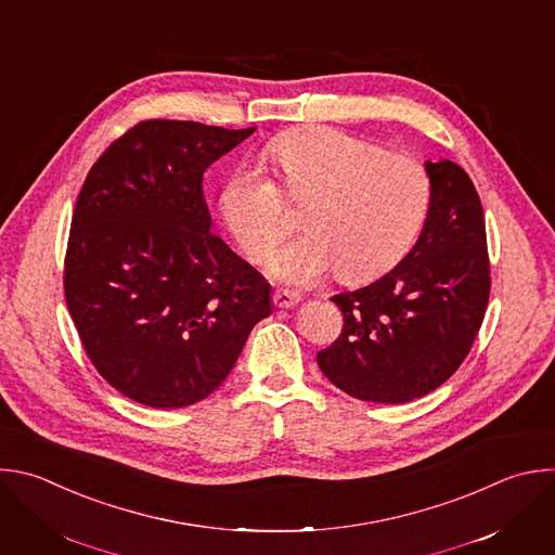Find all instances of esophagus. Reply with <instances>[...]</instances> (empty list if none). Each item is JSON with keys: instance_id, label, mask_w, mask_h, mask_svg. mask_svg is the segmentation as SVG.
Returning a JSON list of instances; mask_svg holds the SVG:
<instances>
[{"instance_id": "esophagus-1", "label": "esophagus", "mask_w": 555, "mask_h": 555, "mask_svg": "<svg viewBox=\"0 0 555 555\" xmlns=\"http://www.w3.org/2000/svg\"><path fill=\"white\" fill-rule=\"evenodd\" d=\"M272 300H274V305L279 309H292V307H296L300 302V294L289 292V289H276L272 294Z\"/></svg>"}]
</instances>
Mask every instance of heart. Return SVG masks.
Returning a JSON list of instances; mask_svg holds the SVG:
<instances>
[{"instance_id": "1", "label": "heart", "mask_w": 555, "mask_h": 555, "mask_svg": "<svg viewBox=\"0 0 555 555\" xmlns=\"http://www.w3.org/2000/svg\"><path fill=\"white\" fill-rule=\"evenodd\" d=\"M266 158L285 198L305 205L309 231L274 257L270 270L283 283L307 285L331 270L346 283L373 279L403 259L425 224L431 182L408 154L335 128H305L272 139ZM283 194L257 165L224 184L222 220L255 263L268 261L294 227Z\"/></svg>"}]
</instances>
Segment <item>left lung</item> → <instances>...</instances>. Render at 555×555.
<instances>
[{
	"mask_svg": "<svg viewBox=\"0 0 555 555\" xmlns=\"http://www.w3.org/2000/svg\"><path fill=\"white\" fill-rule=\"evenodd\" d=\"M431 205L412 250L382 279L331 300L341 335L318 352L324 377L371 403H410L440 388L481 326L490 263L486 222L468 173L425 160Z\"/></svg>",
	"mask_w": 555,
	"mask_h": 555,
	"instance_id": "8db88e82",
	"label": "left lung"
}]
</instances>
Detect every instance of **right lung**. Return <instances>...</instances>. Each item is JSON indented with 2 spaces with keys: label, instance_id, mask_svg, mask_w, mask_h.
Returning a JSON list of instances; mask_svg holds the SVG:
<instances>
[{
  "label": "right lung",
  "instance_id": "1",
  "mask_svg": "<svg viewBox=\"0 0 555 555\" xmlns=\"http://www.w3.org/2000/svg\"><path fill=\"white\" fill-rule=\"evenodd\" d=\"M255 128L137 124L91 167L72 218L65 298L98 373L158 410L207 399L272 287L211 233L203 176Z\"/></svg>",
  "mask_w": 555,
  "mask_h": 555
}]
</instances>
